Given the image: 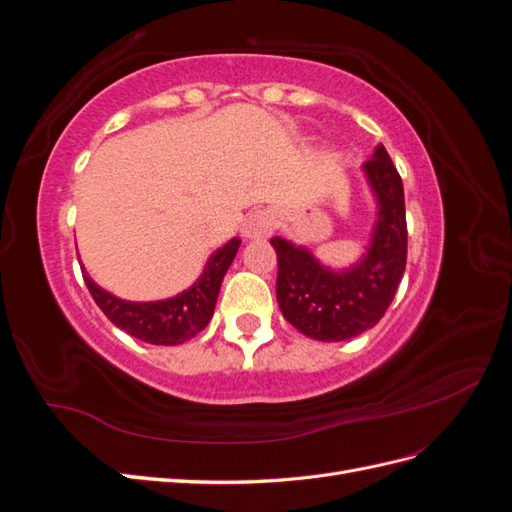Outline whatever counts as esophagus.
I'll list each match as a JSON object with an SVG mask.
<instances>
[{"label": "esophagus", "mask_w": 512, "mask_h": 512, "mask_svg": "<svg viewBox=\"0 0 512 512\" xmlns=\"http://www.w3.org/2000/svg\"><path fill=\"white\" fill-rule=\"evenodd\" d=\"M275 220L269 211H256L247 215L241 224V237L243 239H265L273 232Z\"/></svg>", "instance_id": "obj_1"}]
</instances>
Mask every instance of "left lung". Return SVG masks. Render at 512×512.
I'll return each mask as SVG.
<instances>
[{
  "mask_svg": "<svg viewBox=\"0 0 512 512\" xmlns=\"http://www.w3.org/2000/svg\"><path fill=\"white\" fill-rule=\"evenodd\" d=\"M361 170L374 196L376 218L365 252L350 267L333 269L301 243L271 239L277 305L294 329L318 342H344L376 327L406 271L404 183L382 143Z\"/></svg>",
  "mask_w": 512,
  "mask_h": 512,
  "instance_id": "1",
  "label": "left lung"
}]
</instances>
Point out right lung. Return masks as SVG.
Listing matches in <instances>:
<instances>
[{
    "label": "right lung",
    "mask_w": 512,
    "mask_h": 512,
    "mask_svg": "<svg viewBox=\"0 0 512 512\" xmlns=\"http://www.w3.org/2000/svg\"><path fill=\"white\" fill-rule=\"evenodd\" d=\"M239 243L237 237L226 241L207 258L203 273L190 288L158 301H128L115 297L113 292L91 280L85 267L81 269L91 297L115 327L153 346H179L209 324L222 280L237 256Z\"/></svg>",
    "instance_id": "add662e5"
}]
</instances>
